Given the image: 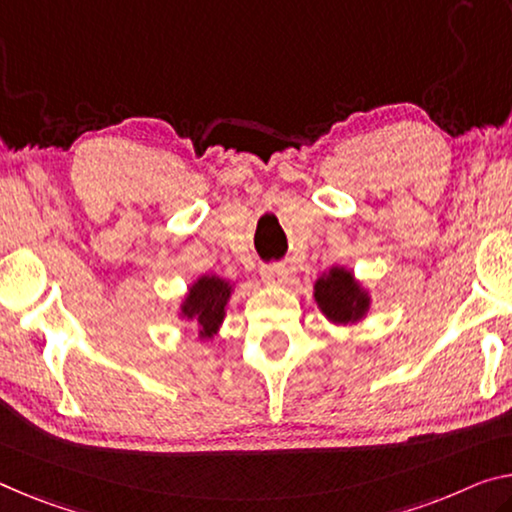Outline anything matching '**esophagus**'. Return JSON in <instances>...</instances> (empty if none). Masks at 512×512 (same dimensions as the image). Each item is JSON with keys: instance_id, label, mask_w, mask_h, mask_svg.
Returning a JSON list of instances; mask_svg holds the SVG:
<instances>
[{"instance_id": "34e87169", "label": "esophagus", "mask_w": 512, "mask_h": 512, "mask_svg": "<svg viewBox=\"0 0 512 512\" xmlns=\"http://www.w3.org/2000/svg\"><path fill=\"white\" fill-rule=\"evenodd\" d=\"M261 277L267 283H283L288 277V267L283 263H270L261 267Z\"/></svg>"}]
</instances>
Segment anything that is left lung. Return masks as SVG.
Instances as JSON below:
<instances>
[{
    "label": "left lung",
    "mask_w": 512,
    "mask_h": 512,
    "mask_svg": "<svg viewBox=\"0 0 512 512\" xmlns=\"http://www.w3.org/2000/svg\"><path fill=\"white\" fill-rule=\"evenodd\" d=\"M316 300L322 313L334 322H348L364 316L368 300L361 288L352 279V274L343 267L329 270L327 277H320L316 283Z\"/></svg>",
    "instance_id": "left-lung-1"
}]
</instances>
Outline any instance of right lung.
I'll return each instance as SVG.
<instances>
[{
	"mask_svg": "<svg viewBox=\"0 0 512 512\" xmlns=\"http://www.w3.org/2000/svg\"><path fill=\"white\" fill-rule=\"evenodd\" d=\"M231 286L224 279L201 277L190 290L185 300L183 313L190 320H196L201 327V336L210 338L224 320V306L229 302Z\"/></svg>",
	"mask_w": 512,
	"mask_h": 512,
	"instance_id": "1",
	"label": "right lung"
}]
</instances>
